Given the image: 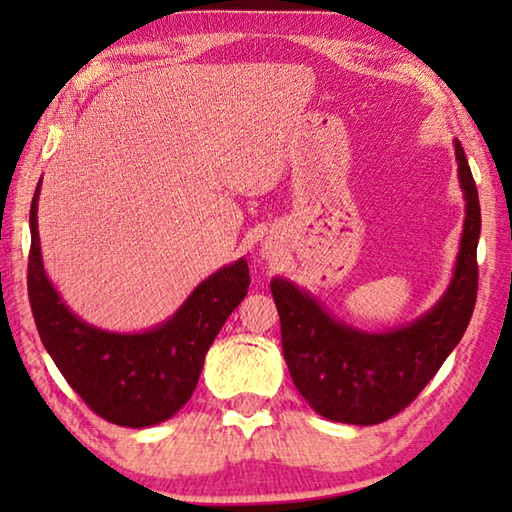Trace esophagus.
<instances>
[{"mask_svg":"<svg viewBox=\"0 0 512 512\" xmlns=\"http://www.w3.org/2000/svg\"><path fill=\"white\" fill-rule=\"evenodd\" d=\"M266 257H273V250H266Z\"/></svg>","mask_w":512,"mask_h":512,"instance_id":"esophagus-1","label":"esophagus"}]
</instances>
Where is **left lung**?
Listing matches in <instances>:
<instances>
[{"label":"left lung","mask_w":512,"mask_h":512,"mask_svg":"<svg viewBox=\"0 0 512 512\" xmlns=\"http://www.w3.org/2000/svg\"><path fill=\"white\" fill-rule=\"evenodd\" d=\"M454 151L465 198L463 235L452 280L422 316L386 332H368L336 318L296 282L273 277L271 291L291 379L311 409L327 420L368 427L393 418L418 397L463 339L479 282L481 207L458 140Z\"/></svg>","instance_id":"left-lung-1"}]
</instances>
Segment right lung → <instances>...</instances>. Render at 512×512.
<instances>
[{"instance_id": "right-lung-1", "label": "right lung", "mask_w": 512, "mask_h": 512, "mask_svg": "<svg viewBox=\"0 0 512 512\" xmlns=\"http://www.w3.org/2000/svg\"><path fill=\"white\" fill-rule=\"evenodd\" d=\"M40 185L31 201L29 300L40 341L67 384L103 420L144 429L176 415L201 377L216 334L246 298L248 262L221 266L173 314L142 332H110L85 323L60 298L42 264L38 232Z\"/></svg>"}]
</instances>
